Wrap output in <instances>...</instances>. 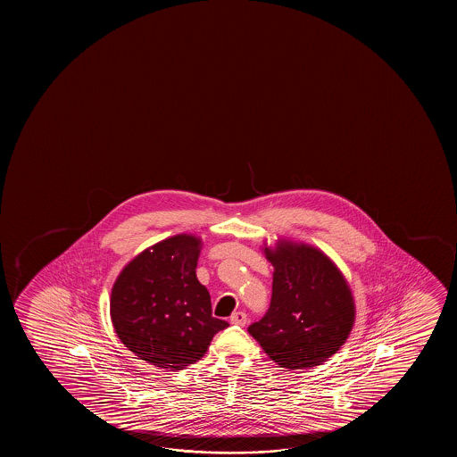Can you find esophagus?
Masks as SVG:
<instances>
[{
  "label": "esophagus",
  "mask_w": 457,
  "mask_h": 457,
  "mask_svg": "<svg viewBox=\"0 0 457 457\" xmlns=\"http://www.w3.org/2000/svg\"><path fill=\"white\" fill-rule=\"evenodd\" d=\"M229 320H231L232 325L245 326L248 321V317L245 312H234Z\"/></svg>",
  "instance_id": "esophagus-1"
}]
</instances>
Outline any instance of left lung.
Here are the masks:
<instances>
[{
    "instance_id": "8db88e82",
    "label": "left lung",
    "mask_w": 457,
    "mask_h": 457,
    "mask_svg": "<svg viewBox=\"0 0 457 457\" xmlns=\"http://www.w3.org/2000/svg\"><path fill=\"white\" fill-rule=\"evenodd\" d=\"M263 251L275 267L271 301L248 332L284 369L317 367L350 336L356 313L350 287L317 248L282 240Z\"/></svg>"
}]
</instances>
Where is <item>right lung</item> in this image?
Masks as SVG:
<instances>
[{"label":"right lung","mask_w":457,"mask_h":457,"mask_svg":"<svg viewBox=\"0 0 457 457\" xmlns=\"http://www.w3.org/2000/svg\"><path fill=\"white\" fill-rule=\"evenodd\" d=\"M200 238H165L128 263L113 284L111 319L126 348L159 369L182 370L204 356L228 328L212 317L211 295L196 278Z\"/></svg>","instance_id":"1"}]
</instances>
